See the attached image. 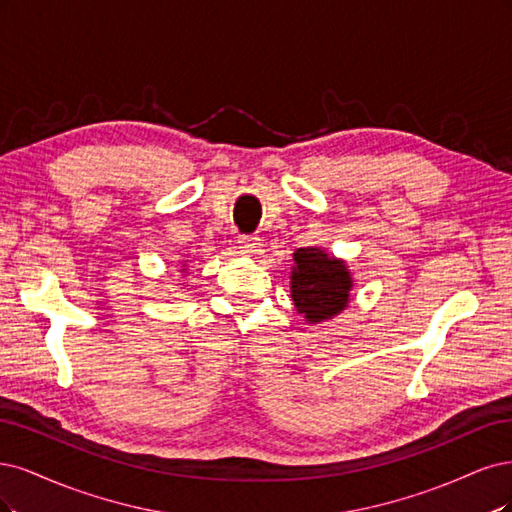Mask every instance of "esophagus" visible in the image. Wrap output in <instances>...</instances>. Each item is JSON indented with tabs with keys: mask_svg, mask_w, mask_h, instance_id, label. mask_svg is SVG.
I'll use <instances>...</instances> for the list:
<instances>
[{
	"mask_svg": "<svg viewBox=\"0 0 512 512\" xmlns=\"http://www.w3.org/2000/svg\"><path fill=\"white\" fill-rule=\"evenodd\" d=\"M238 244L242 255H257L261 251V242L255 236H240Z\"/></svg>",
	"mask_w": 512,
	"mask_h": 512,
	"instance_id": "obj_1",
	"label": "esophagus"
}]
</instances>
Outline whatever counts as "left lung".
<instances>
[{
  "label": "left lung",
  "instance_id": "left-lung-1",
  "mask_svg": "<svg viewBox=\"0 0 512 512\" xmlns=\"http://www.w3.org/2000/svg\"><path fill=\"white\" fill-rule=\"evenodd\" d=\"M291 298L295 310L308 323H321L336 317L349 306L353 278L342 259L329 257L317 246L293 253Z\"/></svg>",
  "mask_w": 512,
  "mask_h": 512
}]
</instances>
